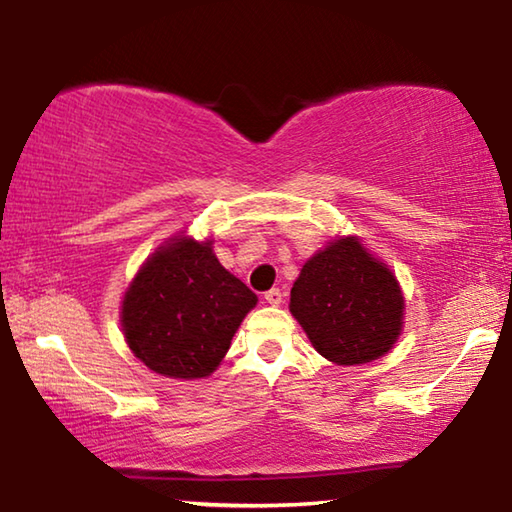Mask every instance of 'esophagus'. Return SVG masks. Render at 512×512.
Masks as SVG:
<instances>
[{
  "label": "esophagus",
  "instance_id": "esophagus-1",
  "mask_svg": "<svg viewBox=\"0 0 512 512\" xmlns=\"http://www.w3.org/2000/svg\"><path fill=\"white\" fill-rule=\"evenodd\" d=\"M264 298H266V303H269V305H280L282 298H285V294H282L280 289H269L264 294Z\"/></svg>",
  "mask_w": 512,
  "mask_h": 512
}]
</instances>
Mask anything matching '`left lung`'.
I'll list each match as a JSON object with an SVG mask.
<instances>
[{"label":"left lung","instance_id":"1","mask_svg":"<svg viewBox=\"0 0 512 512\" xmlns=\"http://www.w3.org/2000/svg\"><path fill=\"white\" fill-rule=\"evenodd\" d=\"M291 314L323 358L351 367L383 358L403 328L399 280L358 237L330 241L300 269Z\"/></svg>","mask_w":512,"mask_h":512}]
</instances>
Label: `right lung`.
<instances>
[{"instance_id": "add662e5", "label": "right lung", "mask_w": 512, "mask_h": 512, "mask_svg": "<svg viewBox=\"0 0 512 512\" xmlns=\"http://www.w3.org/2000/svg\"><path fill=\"white\" fill-rule=\"evenodd\" d=\"M257 296L218 262L212 241L173 237L154 250L125 291V342L166 378H205L225 358Z\"/></svg>"}]
</instances>
